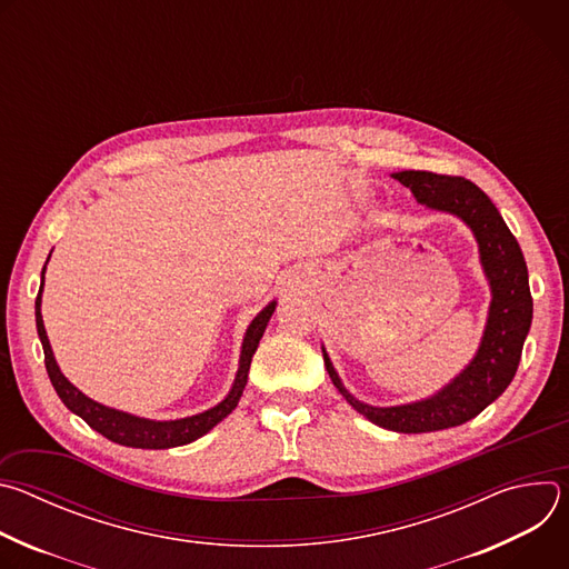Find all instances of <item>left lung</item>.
<instances>
[{"mask_svg":"<svg viewBox=\"0 0 569 569\" xmlns=\"http://www.w3.org/2000/svg\"><path fill=\"white\" fill-rule=\"evenodd\" d=\"M391 178L408 187L417 202L461 218L475 233L479 261L491 286L489 319H486L479 349L470 365L441 391L417 402L396 405V408H373L351 396L333 369L327 349L321 347V353L333 385L356 412L385 430L419 435L461 426L502 396L520 365L522 345L533 317V299L518 240L491 198L477 184L466 178L437 176L430 171H400Z\"/></svg>","mask_w":569,"mask_h":569,"instance_id":"1","label":"left lung"}]
</instances>
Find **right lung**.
Instances as JSON below:
<instances>
[{"label": "right lung", "mask_w": 569, "mask_h": 569, "mask_svg": "<svg viewBox=\"0 0 569 569\" xmlns=\"http://www.w3.org/2000/svg\"><path fill=\"white\" fill-rule=\"evenodd\" d=\"M44 268H47V263H44ZM42 281H44V270H42ZM40 303H42V283H40V292L36 299V327H38V336H40V342L44 349V365H47L49 380H51L56 393L60 396V400L67 405V410H71L76 417L83 419L92 430L101 432L106 439L128 446V448H146V450H164V448L191 443V441L200 439L202 435H207L224 417L231 415V410L236 408L240 396H242V389H246V385H248L252 356L266 333V327H268V321L277 306V301H270L248 327L246 338H242L236 380H233L229 393L224 396V400H220L216 408H211L202 415H196V417H187V419H178V421H150V419H139L128 412L106 408V405L88 398L83 391L76 389L62 376L60 367L56 365V358H53L47 331H44Z\"/></svg>", "instance_id": "obj_1"}]
</instances>
